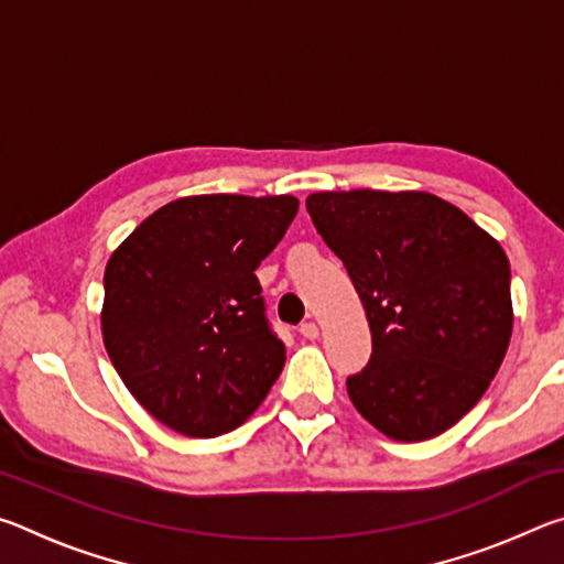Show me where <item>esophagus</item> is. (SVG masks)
Masks as SVG:
<instances>
[{"label": "esophagus", "instance_id": "esophagus-1", "mask_svg": "<svg viewBox=\"0 0 564 564\" xmlns=\"http://www.w3.org/2000/svg\"><path fill=\"white\" fill-rule=\"evenodd\" d=\"M299 330H301V336L308 338V340H316V338H318V326H316V323H313V321L303 323V326H301Z\"/></svg>", "mask_w": 564, "mask_h": 564}]
</instances>
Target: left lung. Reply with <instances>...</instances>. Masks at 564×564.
<instances>
[{
    "mask_svg": "<svg viewBox=\"0 0 564 564\" xmlns=\"http://www.w3.org/2000/svg\"><path fill=\"white\" fill-rule=\"evenodd\" d=\"M313 226L346 265L373 352L346 380L393 441L445 433L488 390L512 336L510 261L460 208L425 191H323Z\"/></svg>",
    "mask_w": 564,
    "mask_h": 564,
    "instance_id": "left-lung-1",
    "label": "left lung"
}]
</instances>
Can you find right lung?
<instances>
[{
    "mask_svg": "<svg viewBox=\"0 0 564 564\" xmlns=\"http://www.w3.org/2000/svg\"><path fill=\"white\" fill-rule=\"evenodd\" d=\"M299 214L293 196L176 198L111 253L101 336L129 393L188 437L251 417L285 362L256 269Z\"/></svg>",
    "mask_w": 564,
    "mask_h": 564,
    "instance_id": "right-lung-1",
    "label": "right lung"
}]
</instances>
